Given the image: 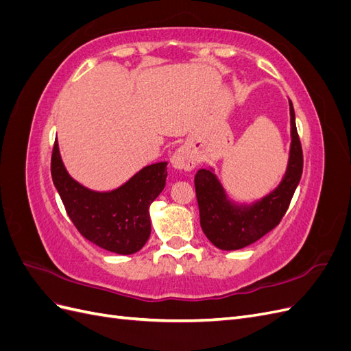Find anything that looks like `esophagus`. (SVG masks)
<instances>
[{
	"label": "esophagus",
	"mask_w": 351,
	"mask_h": 351,
	"mask_svg": "<svg viewBox=\"0 0 351 351\" xmlns=\"http://www.w3.org/2000/svg\"><path fill=\"white\" fill-rule=\"evenodd\" d=\"M171 164L174 168L180 169V171H192L195 168V159L193 155L190 154L187 147H178L171 158Z\"/></svg>",
	"instance_id": "esophagus-1"
}]
</instances>
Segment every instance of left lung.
Returning <instances> with one entry per match:
<instances>
[{
	"mask_svg": "<svg viewBox=\"0 0 351 351\" xmlns=\"http://www.w3.org/2000/svg\"><path fill=\"white\" fill-rule=\"evenodd\" d=\"M291 149L290 161L281 184L271 195L250 208L232 206L224 190L209 169H199L195 189L200 214V227L209 241L221 250H237L258 241L277 227L295 192L303 173V151L290 101Z\"/></svg>",
	"mask_w": 351,
	"mask_h": 351,
	"instance_id": "left-lung-1",
	"label": "left lung"
}]
</instances>
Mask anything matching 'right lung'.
<instances>
[{"mask_svg": "<svg viewBox=\"0 0 351 351\" xmlns=\"http://www.w3.org/2000/svg\"><path fill=\"white\" fill-rule=\"evenodd\" d=\"M51 176L67 215L84 239L119 254H132L145 246L151 236L149 205L165 187L167 162L147 165L120 189L98 193L69 176L56 141Z\"/></svg>", "mask_w": 351, "mask_h": 351, "instance_id": "obj_1", "label": "right lung"}]
</instances>
